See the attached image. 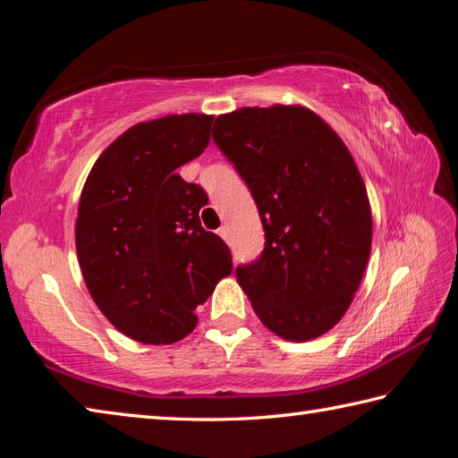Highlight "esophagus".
<instances>
[{"label":"esophagus","mask_w":458,"mask_h":458,"mask_svg":"<svg viewBox=\"0 0 458 458\" xmlns=\"http://www.w3.org/2000/svg\"><path fill=\"white\" fill-rule=\"evenodd\" d=\"M219 235L225 239V242H229V239H231V233H229V227H225V225H223V227L219 229Z\"/></svg>","instance_id":"obj_1"}]
</instances>
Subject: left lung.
Returning a JSON list of instances; mask_svg holds the SVG:
<instances>
[{
    "label": "left lung",
    "mask_w": 458,
    "mask_h": 458,
    "mask_svg": "<svg viewBox=\"0 0 458 458\" xmlns=\"http://www.w3.org/2000/svg\"><path fill=\"white\" fill-rule=\"evenodd\" d=\"M213 140L256 199L266 247L237 267L258 318L280 339H318L353 302L371 253L373 216L349 148L304 105L242 107Z\"/></svg>",
    "instance_id": "obj_1"
}]
</instances>
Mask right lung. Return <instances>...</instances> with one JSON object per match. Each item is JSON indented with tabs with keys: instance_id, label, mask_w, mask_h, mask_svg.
<instances>
[{
	"instance_id": "right-lung-1",
	"label": "right lung",
	"mask_w": 458,
	"mask_h": 458,
	"mask_svg": "<svg viewBox=\"0 0 458 458\" xmlns=\"http://www.w3.org/2000/svg\"><path fill=\"white\" fill-rule=\"evenodd\" d=\"M213 115L141 122L93 164L79 200L77 256L89 294L119 333L170 344L197 327L194 309L233 269L229 247L205 231L208 199L176 174L205 152Z\"/></svg>"
}]
</instances>
